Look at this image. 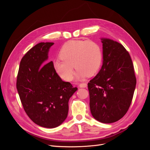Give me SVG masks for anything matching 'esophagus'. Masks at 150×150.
<instances>
[{
	"label": "esophagus",
	"instance_id": "esophagus-1",
	"mask_svg": "<svg viewBox=\"0 0 150 150\" xmlns=\"http://www.w3.org/2000/svg\"><path fill=\"white\" fill-rule=\"evenodd\" d=\"M88 86L87 84L86 83H81L79 84V88H86Z\"/></svg>",
	"mask_w": 150,
	"mask_h": 150
}]
</instances>
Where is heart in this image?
<instances>
[{"label": "heart", "instance_id": "b5f03b06", "mask_svg": "<svg viewBox=\"0 0 150 150\" xmlns=\"http://www.w3.org/2000/svg\"><path fill=\"white\" fill-rule=\"evenodd\" d=\"M60 57L54 62V68L62 79L71 81L76 68V78L84 79L98 71L102 62V51L99 45L92 40H71L62 46Z\"/></svg>", "mask_w": 150, "mask_h": 150}]
</instances>
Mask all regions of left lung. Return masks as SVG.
<instances>
[{"label":"left lung","instance_id":"8db88e82","mask_svg":"<svg viewBox=\"0 0 150 150\" xmlns=\"http://www.w3.org/2000/svg\"><path fill=\"white\" fill-rule=\"evenodd\" d=\"M101 70L88 84L89 106L95 120L103 123L120 120L132 101L137 79L129 54L122 44L101 38Z\"/></svg>","mask_w":150,"mask_h":150}]
</instances>
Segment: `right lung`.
<instances>
[{
    "label": "right lung",
    "instance_id": "add662e5",
    "mask_svg": "<svg viewBox=\"0 0 150 150\" xmlns=\"http://www.w3.org/2000/svg\"><path fill=\"white\" fill-rule=\"evenodd\" d=\"M54 42H40L22 57L17 78V89L30 119L38 125L54 128L67 116L70 98L78 90L63 81L48 62Z\"/></svg>",
    "mask_w": 150,
    "mask_h": 150
}]
</instances>
